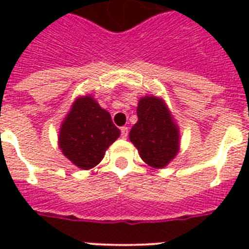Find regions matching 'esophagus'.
<instances>
[{
  "mask_svg": "<svg viewBox=\"0 0 249 249\" xmlns=\"http://www.w3.org/2000/svg\"><path fill=\"white\" fill-rule=\"evenodd\" d=\"M121 130V138H126V137H128V128H126V126H123V128L120 129Z\"/></svg>",
  "mask_w": 249,
  "mask_h": 249,
  "instance_id": "esophagus-1",
  "label": "esophagus"
}]
</instances>
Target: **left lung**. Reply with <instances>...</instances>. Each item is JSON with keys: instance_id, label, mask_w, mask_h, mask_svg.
Listing matches in <instances>:
<instances>
[{"instance_id": "left-lung-1", "label": "left lung", "mask_w": 249, "mask_h": 249, "mask_svg": "<svg viewBox=\"0 0 249 249\" xmlns=\"http://www.w3.org/2000/svg\"><path fill=\"white\" fill-rule=\"evenodd\" d=\"M138 121L129 133L144 163L164 168L178 152V129L165 103L155 97L142 98L137 107Z\"/></svg>"}]
</instances>
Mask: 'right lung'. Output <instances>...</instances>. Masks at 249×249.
Masks as SVG:
<instances>
[{"label":"right lung","instance_id":"add662e5","mask_svg":"<svg viewBox=\"0 0 249 249\" xmlns=\"http://www.w3.org/2000/svg\"><path fill=\"white\" fill-rule=\"evenodd\" d=\"M120 136L111 115L91 97L80 98L62 124L59 147L66 158L81 169H90L105 156Z\"/></svg>","mask_w":249,"mask_h":249}]
</instances>
